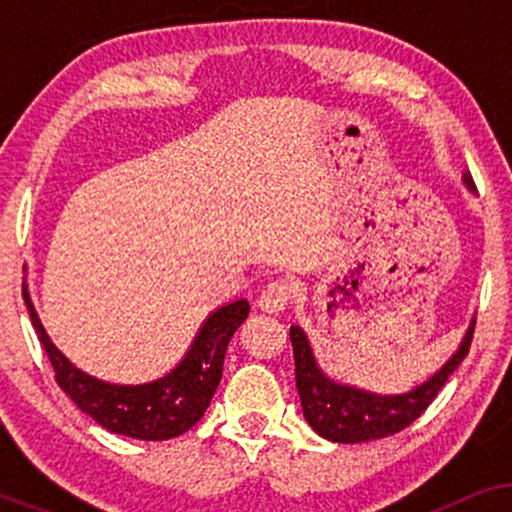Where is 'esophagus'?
<instances>
[{
  "mask_svg": "<svg viewBox=\"0 0 512 512\" xmlns=\"http://www.w3.org/2000/svg\"><path fill=\"white\" fill-rule=\"evenodd\" d=\"M293 282L291 279H272V282L265 286L261 298H258V307L263 312H282L289 300L293 298Z\"/></svg>",
  "mask_w": 512,
  "mask_h": 512,
  "instance_id": "1",
  "label": "esophagus"
}]
</instances>
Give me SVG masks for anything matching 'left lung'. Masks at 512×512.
<instances>
[{
  "label": "left lung",
  "instance_id": "8db88e82",
  "mask_svg": "<svg viewBox=\"0 0 512 512\" xmlns=\"http://www.w3.org/2000/svg\"><path fill=\"white\" fill-rule=\"evenodd\" d=\"M466 184L473 188L471 179ZM475 331V321L468 328L459 352L431 377L422 387L412 389L410 394L401 396H377L368 391L335 384L321 373L314 363L310 342L298 326H291V345L293 361H296V387L300 403H303V415L319 436L333 443H363V440H377L384 436H394L410 426L424 410L433 403L438 391L445 387L450 375L459 368L471 349Z\"/></svg>",
  "mask_w": 512,
  "mask_h": 512
}]
</instances>
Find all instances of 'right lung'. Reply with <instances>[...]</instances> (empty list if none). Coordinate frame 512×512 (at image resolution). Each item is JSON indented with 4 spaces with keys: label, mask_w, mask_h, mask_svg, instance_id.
<instances>
[{
    "label": "right lung",
    "mask_w": 512,
    "mask_h": 512,
    "mask_svg": "<svg viewBox=\"0 0 512 512\" xmlns=\"http://www.w3.org/2000/svg\"><path fill=\"white\" fill-rule=\"evenodd\" d=\"M23 298L60 389L107 431L137 440H170L200 422L221 382L228 342L251 310L247 300L219 307L200 328L186 359L170 375L149 384L123 387L95 380L74 368L48 340L25 284Z\"/></svg>",
    "instance_id": "add662e5"
}]
</instances>
